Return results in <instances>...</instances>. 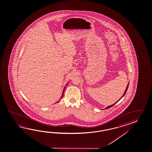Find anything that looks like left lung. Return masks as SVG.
<instances>
[{"label":"left lung","instance_id":"left-lung-1","mask_svg":"<svg viewBox=\"0 0 152 152\" xmlns=\"http://www.w3.org/2000/svg\"><path fill=\"white\" fill-rule=\"evenodd\" d=\"M129 84H128V85H127V87H126V90H125V92H124V95H123V96H122V97H121V98H120V99H119V100H118L117 102H116V103H117V102H119V100H120V99H121V98H122L124 96V95H125V94H126V91H127V89H128V88H129ZM115 103L113 104V105H110V106H108V107H106V108H105V109H109V108H110V107H112V106H113V105H115Z\"/></svg>","mask_w":152,"mask_h":152}]
</instances>
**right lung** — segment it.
I'll use <instances>...</instances> for the list:
<instances>
[{
    "mask_svg": "<svg viewBox=\"0 0 152 152\" xmlns=\"http://www.w3.org/2000/svg\"><path fill=\"white\" fill-rule=\"evenodd\" d=\"M65 88H66V87H64V89H63V94H62V96H61V98H62L63 97V95H64V90H65ZM56 103H58V102H57Z\"/></svg>",
    "mask_w": 152,
    "mask_h": 152,
    "instance_id": "obj_1",
    "label": "right lung"
}]
</instances>
